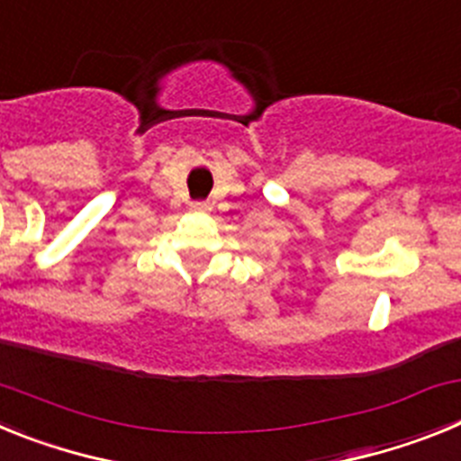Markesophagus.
I'll use <instances>...</instances> for the list:
<instances>
[{
  "mask_svg": "<svg viewBox=\"0 0 461 461\" xmlns=\"http://www.w3.org/2000/svg\"><path fill=\"white\" fill-rule=\"evenodd\" d=\"M191 210L194 212H201V214H205V212L212 210V205L207 201H194L191 203Z\"/></svg>",
  "mask_w": 461,
  "mask_h": 461,
  "instance_id": "1",
  "label": "esophagus"
}]
</instances>
